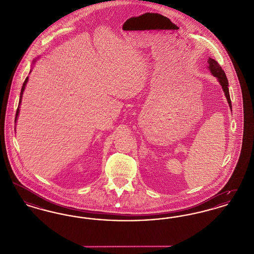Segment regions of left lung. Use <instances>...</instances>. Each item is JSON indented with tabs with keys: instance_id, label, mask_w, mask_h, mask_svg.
Here are the masks:
<instances>
[{
	"instance_id": "8db88e82",
	"label": "left lung",
	"mask_w": 254,
	"mask_h": 254,
	"mask_svg": "<svg viewBox=\"0 0 254 254\" xmlns=\"http://www.w3.org/2000/svg\"><path fill=\"white\" fill-rule=\"evenodd\" d=\"M208 63V69L210 70L211 74L217 78L218 82L220 85H222V88L225 92V95L227 97V101L230 105V109H231V101H230V91H229V81L226 76V73L222 69L220 64H218L217 61L213 60L212 58L207 59Z\"/></svg>"
}]
</instances>
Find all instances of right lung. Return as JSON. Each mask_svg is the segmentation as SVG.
<instances>
[{"label": "right lung", "mask_w": 254, "mask_h": 254, "mask_svg": "<svg viewBox=\"0 0 254 254\" xmlns=\"http://www.w3.org/2000/svg\"><path fill=\"white\" fill-rule=\"evenodd\" d=\"M34 63H35V61H34ZM27 81H28V77H26L25 78V80H24V84H23V86H22V89H21V94H20V101H19V106H18V109H17V111H16V117H15V123L17 121V118H18V115H19V111H20V105H21V102H22V98H23V94H24V88H25V85H26V83H27Z\"/></svg>", "instance_id": "1"}]
</instances>
